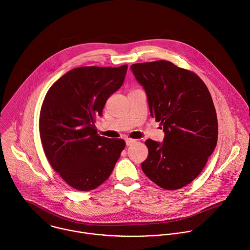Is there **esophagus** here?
I'll return each instance as SVG.
<instances>
[{
    "instance_id": "34e87169",
    "label": "esophagus",
    "mask_w": 250,
    "mask_h": 250,
    "mask_svg": "<svg viewBox=\"0 0 250 250\" xmlns=\"http://www.w3.org/2000/svg\"><path fill=\"white\" fill-rule=\"evenodd\" d=\"M134 142H135V140H134V139H131V138H125V143H126V145H127V146H129V145L133 144Z\"/></svg>"
}]
</instances>
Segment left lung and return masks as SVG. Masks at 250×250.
<instances>
[{
	"instance_id": "8db88e82",
	"label": "left lung",
	"mask_w": 250,
	"mask_h": 250,
	"mask_svg": "<svg viewBox=\"0 0 250 250\" xmlns=\"http://www.w3.org/2000/svg\"><path fill=\"white\" fill-rule=\"evenodd\" d=\"M130 68L146 91L151 116L165 131L163 143L145 141L149 154L142 170L165 190L183 188L203 171L217 144L218 122L210 92L197 74L167 60Z\"/></svg>"
}]
</instances>
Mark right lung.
I'll return each mask as SVG.
<instances>
[{"mask_svg":"<svg viewBox=\"0 0 250 250\" xmlns=\"http://www.w3.org/2000/svg\"><path fill=\"white\" fill-rule=\"evenodd\" d=\"M127 65L72 69L47 90L39 129L51 167L72 188L91 191L112 173L124 139L100 136L94 125L107 99L123 84Z\"/></svg>","mask_w":250,"mask_h":250,"instance_id":"right-lung-1","label":"right lung"}]
</instances>
